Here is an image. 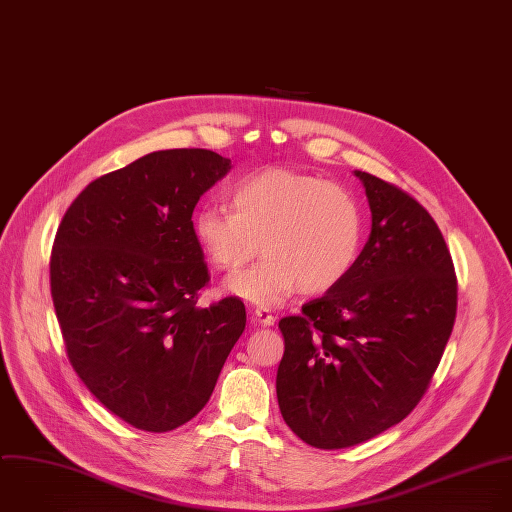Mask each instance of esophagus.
Returning <instances> with one entry per match:
<instances>
[{"label": "esophagus", "instance_id": "1", "mask_svg": "<svg viewBox=\"0 0 512 512\" xmlns=\"http://www.w3.org/2000/svg\"><path fill=\"white\" fill-rule=\"evenodd\" d=\"M253 319H255V323H259L261 327H269V325L275 323V317L271 315V311H269V309H263V307H257V309L253 311Z\"/></svg>", "mask_w": 512, "mask_h": 512}]
</instances>
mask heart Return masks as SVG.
<instances>
[{
    "instance_id": "1",
    "label": "heart",
    "mask_w": 512,
    "mask_h": 512,
    "mask_svg": "<svg viewBox=\"0 0 512 512\" xmlns=\"http://www.w3.org/2000/svg\"><path fill=\"white\" fill-rule=\"evenodd\" d=\"M231 205H205L193 219L203 253L221 271L241 269L263 243L267 257L231 277V293L269 307L297 287L305 295L327 293L352 273L364 217L342 187L271 168L237 181Z\"/></svg>"
}]
</instances>
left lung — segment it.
I'll return each instance as SVG.
<instances>
[{
  "instance_id": "8db88e82",
  "label": "left lung",
  "mask_w": 512,
  "mask_h": 512,
  "mask_svg": "<svg viewBox=\"0 0 512 512\" xmlns=\"http://www.w3.org/2000/svg\"><path fill=\"white\" fill-rule=\"evenodd\" d=\"M372 233L346 281L279 321L277 400L309 446L362 444L422 400L456 317V275L430 213L402 189L354 170Z\"/></svg>"
}]
</instances>
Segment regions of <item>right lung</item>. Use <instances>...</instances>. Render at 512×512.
<instances>
[{"mask_svg":"<svg viewBox=\"0 0 512 512\" xmlns=\"http://www.w3.org/2000/svg\"><path fill=\"white\" fill-rule=\"evenodd\" d=\"M231 170L205 148L150 152L92 181L52 247L50 287L72 368L112 414L168 432L209 402L247 321L209 283L193 211Z\"/></svg>","mask_w":512,"mask_h":512,"instance_id":"add662e5","label":"right lung"}]
</instances>
